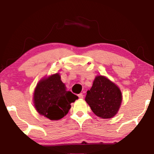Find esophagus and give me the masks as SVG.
<instances>
[{
	"instance_id": "1",
	"label": "esophagus",
	"mask_w": 154,
	"mask_h": 154,
	"mask_svg": "<svg viewBox=\"0 0 154 154\" xmlns=\"http://www.w3.org/2000/svg\"><path fill=\"white\" fill-rule=\"evenodd\" d=\"M78 96H79V97L80 99H83V93H80L79 94H78Z\"/></svg>"
}]
</instances>
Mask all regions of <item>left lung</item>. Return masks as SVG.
<instances>
[{"instance_id": "left-lung-1", "label": "left lung", "mask_w": 154, "mask_h": 154, "mask_svg": "<svg viewBox=\"0 0 154 154\" xmlns=\"http://www.w3.org/2000/svg\"><path fill=\"white\" fill-rule=\"evenodd\" d=\"M122 93L114 83L104 75H97L91 89L88 90L85 102L92 112L101 119H111L121 107Z\"/></svg>"}]
</instances>
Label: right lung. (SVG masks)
I'll return each instance as SVG.
<instances>
[{
  "mask_svg": "<svg viewBox=\"0 0 154 154\" xmlns=\"http://www.w3.org/2000/svg\"><path fill=\"white\" fill-rule=\"evenodd\" d=\"M79 99L70 91H66L64 83L57 73L42 79L37 83L33 101L40 115L51 121L62 119L71 109V103Z\"/></svg>",
  "mask_w": 154,
  "mask_h": 154,
  "instance_id": "1",
  "label": "right lung"
}]
</instances>
